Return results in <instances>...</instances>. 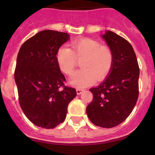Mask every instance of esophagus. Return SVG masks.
I'll use <instances>...</instances> for the list:
<instances>
[{"label":"esophagus","instance_id":"34e87169","mask_svg":"<svg viewBox=\"0 0 155 155\" xmlns=\"http://www.w3.org/2000/svg\"><path fill=\"white\" fill-rule=\"evenodd\" d=\"M83 91H84V90L81 89V88H77V89H76L77 94H81L82 92H83Z\"/></svg>","mask_w":155,"mask_h":155}]
</instances>
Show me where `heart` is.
<instances>
[{
  "label": "heart",
  "instance_id": "1",
  "mask_svg": "<svg viewBox=\"0 0 155 155\" xmlns=\"http://www.w3.org/2000/svg\"><path fill=\"white\" fill-rule=\"evenodd\" d=\"M57 61L61 71L67 75L73 74L81 61L82 69L72 76L71 83L76 87H84L94 83L95 79L102 81L113 68L114 54L108 46H101L99 42L83 38L71 43V50L61 47L57 53Z\"/></svg>",
  "mask_w": 155,
  "mask_h": 155
}]
</instances>
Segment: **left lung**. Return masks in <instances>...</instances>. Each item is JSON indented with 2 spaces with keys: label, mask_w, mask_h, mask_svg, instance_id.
<instances>
[{
  "label": "left lung",
  "mask_w": 155,
  "mask_h": 155,
  "mask_svg": "<svg viewBox=\"0 0 155 155\" xmlns=\"http://www.w3.org/2000/svg\"><path fill=\"white\" fill-rule=\"evenodd\" d=\"M102 38L114 54L109 76L98 87L91 88L93 100L86 108L95 126L112 128L130 116L139 94L140 69L132 46L124 38L107 31Z\"/></svg>",
  "instance_id": "1"
}]
</instances>
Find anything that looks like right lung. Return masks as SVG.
<instances>
[{
  "label": "right lung",
  "mask_w": 155,
  "mask_h": 155,
  "mask_svg": "<svg viewBox=\"0 0 155 155\" xmlns=\"http://www.w3.org/2000/svg\"><path fill=\"white\" fill-rule=\"evenodd\" d=\"M70 39L66 32L44 30L26 40L16 61L15 80L23 113L35 126L55 128L64 121L68 106L77 95L57 61L59 48Z\"/></svg>",
  "instance_id": "obj_1"
}]
</instances>
